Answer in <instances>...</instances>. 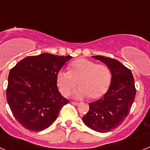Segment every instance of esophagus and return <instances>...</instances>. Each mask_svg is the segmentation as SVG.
<instances>
[{
  "instance_id": "34e87169",
  "label": "esophagus",
  "mask_w": 150,
  "mask_h": 150,
  "mask_svg": "<svg viewBox=\"0 0 150 150\" xmlns=\"http://www.w3.org/2000/svg\"><path fill=\"white\" fill-rule=\"evenodd\" d=\"M71 104H73V105L74 106H78L79 104V103H78V102H74V101H71Z\"/></svg>"
}]
</instances>
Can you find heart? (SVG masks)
<instances>
[{"instance_id":"heart-1","label":"heart","mask_w":150,"mask_h":150,"mask_svg":"<svg viewBox=\"0 0 150 150\" xmlns=\"http://www.w3.org/2000/svg\"><path fill=\"white\" fill-rule=\"evenodd\" d=\"M111 71L104 64L79 59L69 65V71H60L56 76V83L62 95L67 97L75 88L77 98L96 99L106 93L111 82Z\"/></svg>"}]
</instances>
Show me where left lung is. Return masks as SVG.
<instances>
[{
    "instance_id": "left-lung-1",
    "label": "left lung",
    "mask_w": 150,
    "mask_h": 150,
    "mask_svg": "<svg viewBox=\"0 0 150 150\" xmlns=\"http://www.w3.org/2000/svg\"><path fill=\"white\" fill-rule=\"evenodd\" d=\"M112 74L110 88L99 100L89 103L83 122L95 132L106 133L118 128L128 116L136 95L134 79L130 69L116 59L95 55Z\"/></svg>"
}]
</instances>
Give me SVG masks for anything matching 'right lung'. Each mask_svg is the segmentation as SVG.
I'll list each match as a JSON object with an SVG mask.
<instances>
[{
    "label": "right lung",
    "instance_id": "1",
    "mask_svg": "<svg viewBox=\"0 0 150 150\" xmlns=\"http://www.w3.org/2000/svg\"><path fill=\"white\" fill-rule=\"evenodd\" d=\"M71 58L49 53L28 56L10 70L6 100L22 127L32 132L46 129L69 103L59 92L56 76Z\"/></svg>",
    "mask_w": 150,
    "mask_h": 150
}]
</instances>
